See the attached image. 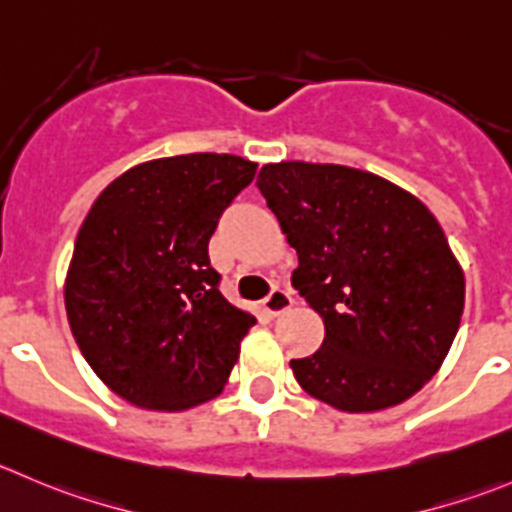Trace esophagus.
Segmentation results:
<instances>
[{"label":"esophagus","mask_w":512,"mask_h":512,"mask_svg":"<svg viewBox=\"0 0 512 512\" xmlns=\"http://www.w3.org/2000/svg\"><path fill=\"white\" fill-rule=\"evenodd\" d=\"M290 307H292V295L287 290H280V287H275V290L265 297V302H262V310H265L270 317L282 315V312L290 310Z\"/></svg>","instance_id":"esophagus-1"}]
</instances>
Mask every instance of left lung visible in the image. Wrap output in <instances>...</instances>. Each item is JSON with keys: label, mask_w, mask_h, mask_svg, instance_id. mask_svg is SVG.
<instances>
[{"label": "left lung", "mask_w": 512, "mask_h": 512, "mask_svg": "<svg viewBox=\"0 0 512 512\" xmlns=\"http://www.w3.org/2000/svg\"><path fill=\"white\" fill-rule=\"evenodd\" d=\"M257 187L297 252L292 287L325 322L320 350L290 360L302 390L345 413L418 393L465 305L463 270L433 212L342 165H265Z\"/></svg>", "instance_id": "1"}]
</instances>
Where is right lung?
<instances>
[{
  "instance_id": "obj_1",
  "label": "right lung",
  "mask_w": 512,
  "mask_h": 512,
  "mask_svg": "<svg viewBox=\"0 0 512 512\" xmlns=\"http://www.w3.org/2000/svg\"><path fill=\"white\" fill-rule=\"evenodd\" d=\"M255 172L215 152L152 160L104 187L84 217L64 285L69 327L127 403L172 413L225 388L257 320L222 297L207 245Z\"/></svg>"
}]
</instances>
